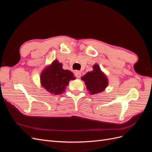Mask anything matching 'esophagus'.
Masks as SVG:
<instances>
[{
	"label": "esophagus",
	"instance_id": "34e87169",
	"mask_svg": "<svg viewBox=\"0 0 152 152\" xmlns=\"http://www.w3.org/2000/svg\"><path fill=\"white\" fill-rule=\"evenodd\" d=\"M75 76L77 78H79L81 76V72L78 71V70L75 71Z\"/></svg>",
	"mask_w": 152,
	"mask_h": 152
}]
</instances>
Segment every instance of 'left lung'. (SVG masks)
I'll list each match as a JSON object with an SVG mask.
<instances>
[{"label": "left lung", "mask_w": 152, "mask_h": 152, "mask_svg": "<svg viewBox=\"0 0 152 152\" xmlns=\"http://www.w3.org/2000/svg\"><path fill=\"white\" fill-rule=\"evenodd\" d=\"M81 79L84 81L87 91L91 94H98L103 92L108 86V79L98 65L93 66V70L87 72Z\"/></svg>", "instance_id": "1"}]
</instances>
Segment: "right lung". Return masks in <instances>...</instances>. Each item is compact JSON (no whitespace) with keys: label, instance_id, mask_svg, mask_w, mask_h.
I'll use <instances>...</instances> for the list:
<instances>
[{"label":"right lung","instance_id":"add662e5","mask_svg":"<svg viewBox=\"0 0 152 152\" xmlns=\"http://www.w3.org/2000/svg\"><path fill=\"white\" fill-rule=\"evenodd\" d=\"M75 79L73 73L68 70H63L62 64L57 59L45 68L40 75L41 85L54 95L62 94L69 81Z\"/></svg>","mask_w":152,"mask_h":152}]
</instances>
